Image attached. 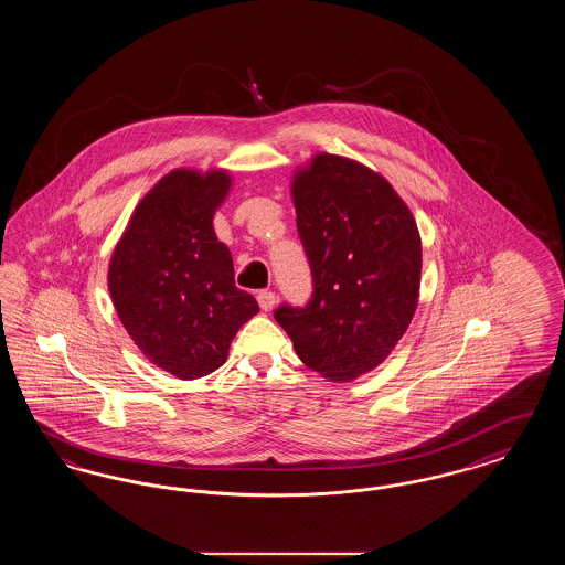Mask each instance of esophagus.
Returning a JSON list of instances; mask_svg holds the SVG:
<instances>
[{
	"mask_svg": "<svg viewBox=\"0 0 565 565\" xmlns=\"http://www.w3.org/2000/svg\"><path fill=\"white\" fill-rule=\"evenodd\" d=\"M258 305L263 311H270L275 307V292H270V290L258 292Z\"/></svg>",
	"mask_w": 565,
	"mask_h": 565,
	"instance_id": "1",
	"label": "esophagus"
}]
</instances>
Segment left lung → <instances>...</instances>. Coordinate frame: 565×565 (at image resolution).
<instances>
[{
  "label": "left lung",
  "instance_id": "left-lung-1",
  "mask_svg": "<svg viewBox=\"0 0 565 565\" xmlns=\"http://www.w3.org/2000/svg\"><path fill=\"white\" fill-rule=\"evenodd\" d=\"M292 196L313 292L273 316L309 369L351 381L379 366L413 320L419 231L387 180L343 157L318 154L298 171Z\"/></svg>",
  "mask_w": 565,
  "mask_h": 565
}]
</instances>
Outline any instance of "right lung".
I'll return each mask as SVG.
<instances>
[{
	"label": "right lung",
	"instance_id": "right-lung-1",
	"mask_svg": "<svg viewBox=\"0 0 565 565\" xmlns=\"http://www.w3.org/2000/svg\"><path fill=\"white\" fill-rule=\"evenodd\" d=\"M228 186L224 171H171L141 199L109 263L120 322L152 364L180 379L220 369L237 330L258 313L212 226Z\"/></svg>",
	"mask_w": 565,
	"mask_h": 565
}]
</instances>
